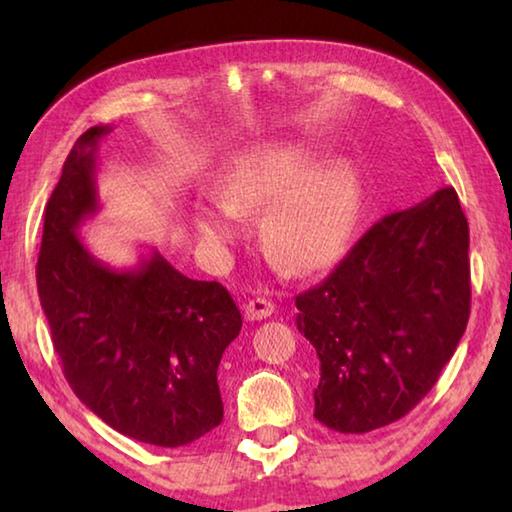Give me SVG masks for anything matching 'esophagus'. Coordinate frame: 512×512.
Masks as SVG:
<instances>
[{"label": "esophagus", "mask_w": 512, "mask_h": 512, "mask_svg": "<svg viewBox=\"0 0 512 512\" xmlns=\"http://www.w3.org/2000/svg\"><path fill=\"white\" fill-rule=\"evenodd\" d=\"M275 311V305L268 298H253L244 305V318L246 320H264Z\"/></svg>", "instance_id": "34e87169"}]
</instances>
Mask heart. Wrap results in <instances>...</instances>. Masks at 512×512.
Segmentation results:
<instances>
[{"label":"heart","mask_w":512,"mask_h":512,"mask_svg":"<svg viewBox=\"0 0 512 512\" xmlns=\"http://www.w3.org/2000/svg\"><path fill=\"white\" fill-rule=\"evenodd\" d=\"M302 144L255 146L232 162L222 194L196 207L198 237L225 246L244 232V212L268 203L264 248L293 273H314L341 257L361 205V183L343 160L317 164Z\"/></svg>","instance_id":"obj_1"}]
</instances>
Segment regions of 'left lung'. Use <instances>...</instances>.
<instances>
[{
  "instance_id": "8db88e82",
  "label": "left lung",
  "mask_w": 512,
  "mask_h": 512,
  "mask_svg": "<svg viewBox=\"0 0 512 512\" xmlns=\"http://www.w3.org/2000/svg\"><path fill=\"white\" fill-rule=\"evenodd\" d=\"M470 230L454 187L377 221L296 298L320 381L314 418L366 433L404 418L452 359L470 318Z\"/></svg>"
}]
</instances>
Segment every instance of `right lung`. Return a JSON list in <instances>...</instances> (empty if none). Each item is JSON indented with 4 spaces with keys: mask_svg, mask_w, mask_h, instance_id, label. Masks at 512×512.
Listing matches in <instances>:
<instances>
[{
    "mask_svg": "<svg viewBox=\"0 0 512 512\" xmlns=\"http://www.w3.org/2000/svg\"><path fill=\"white\" fill-rule=\"evenodd\" d=\"M92 126L69 151L45 210L38 296L65 379L119 433L158 447L194 443L223 420L216 370L241 314L219 282L192 280L158 250L135 268L99 262L79 237L99 210Z\"/></svg>",
    "mask_w": 512,
    "mask_h": 512,
    "instance_id": "right-lung-1",
    "label": "right lung"
}]
</instances>
